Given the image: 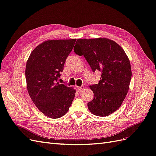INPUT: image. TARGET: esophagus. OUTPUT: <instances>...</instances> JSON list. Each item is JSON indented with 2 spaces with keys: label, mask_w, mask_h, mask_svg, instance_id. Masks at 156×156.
Returning a JSON list of instances; mask_svg holds the SVG:
<instances>
[{
  "label": "esophagus",
  "mask_w": 156,
  "mask_h": 156,
  "mask_svg": "<svg viewBox=\"0 0 156 156\" xmlns=\"http://www.w3.org/2000/svg\"><path fill=\"white\" fill-rule=\"evenodd\" d=\"M77 90L79 91V92H81V91H82L84 89V87H77Z\"/></svg>",
  "instance_id": "esophagus-1"
}]
</instances>
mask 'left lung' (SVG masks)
I'll return each mask as SVG.
<instances>
[{
	"label": "left lung",
	"instance_id": "obj_1",
	"mask_svg": "<svg viewBox=\"0 0 156 156\" xmlns=\"http://www.w3.org/2000/svg\"><path fill=\"white\" fill-rule=\"evenodd\" d=\"M74 52L83 55L94 72H101L98 84L90 88L94 99L88 103L92 114L107 116L122 105L131 79V64L125 51L115 41L107 38L78 39Z\"/></svg>",
	"mask_w": 156,
	"mask_h": 156
}]
</instances>
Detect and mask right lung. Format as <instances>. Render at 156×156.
<instances>
[{
    "instance_id": "1",
    "label": "right lung",
    "mask_w": 156,
    "mask_h": 156,
    "mask_svg": "<svg viewBox=\"0 0 156 156\" xmlns=\"http://www.w3.org/2000/svg\"><path fill=\"white\" fill-rule=\"evenodd\" d=\"M76 39L44 41L32 51L25 69L27 90L34 105L51 119L62 117L69 110L75 90L58 79Z\"/></svg>"
}]
</instances>
